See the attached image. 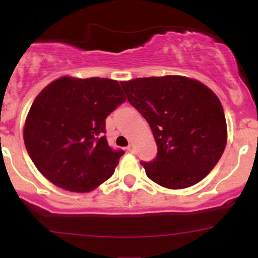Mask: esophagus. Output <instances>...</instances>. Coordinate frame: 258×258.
<instances>
[{
  "instance_id": "esophagus-1",
  "label": "esophagus",
  "mask_w": 258,
  "mask_h": 258,
  "mask_svg": "<svg viewBox=\"0 0 258 258\" xmlns=\"http://www.w3.org/2000/svg\"><path fill=\"white\" fill-rule=\"evenodd\" d=\"M127 152H130V153H135V152H136V147H135V144H130V146L127 147Z\"/></svg>"
}]
</instances>
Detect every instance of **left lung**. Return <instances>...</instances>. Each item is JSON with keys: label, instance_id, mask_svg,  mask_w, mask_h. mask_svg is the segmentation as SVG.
<instances>
[{"label": "left lung", "instance_id": "left-lung-1", "mask_svg": "<svg viewBox=\"0 0 258 258\" xmlns=\"http://www.w3.org/2000/svg\"><path fill=\"white\" fill-rule=\"evenodd\" d=\"M121 86L158 146L153 161H141L147 176L168 189L188 188L205 178L227 144L226 116L214 92L178 75L135 79Z\"/></svg>", "mask_w": 258, "mask_h": 258}]
</instances>
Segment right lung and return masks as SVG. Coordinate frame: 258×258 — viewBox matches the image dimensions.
<instances>
[{"mask_svg":"<svg viewBox=\"0 0 258 258\" xmlns=\"http://www.w3.org/2000/svg\"><path fill=\"white\" fill-rule=\"evenodd\" d=\"M126 100L110 79L60 78L35 98L24 143L37 170L65 190L87 193L110 178L122 149L109 147L105 119Z\"/></svg>","mask_w":258,"mask_h":258,"instance_id":"obj_1","label":"right lung"}]
</instances>
